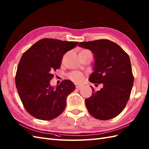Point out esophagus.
Masks as SVG:
<instances>
[{"mask_svg": "<svg viewBox=\"0 0 149 149\" xmlns=\"http://www.w3.org/2000/svg\"><path fill=\"white\" fill-rule=\"evenodd\" d=\"M75 87H76L77 90H81L82 87H83V86H82V85H80V84H75Z\"/></svg>", "mask_w": 149, "mask_h": 149, "instance_id": "34e87169", "label": "esophagus"}]
</instances>
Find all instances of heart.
Instances as JSON below:
<instances>
[{
  "label": "heart",
  "mask_w": 149,
  "mask_h": 149,
  "mask_svg": "<svg viewBox=\"0 0 149 149\" xmlns=\"http://www.w3.org/2000/svg\"><path fill=\"white\" fill-rule=\"evenodd\" d=\"M89 52L90 51L88 50L84 49L82 50L79 52V54H85ZM68 76L70 79H71L72 81L74 82H76V83H81V82L83 81L84 79V75L83 73H81L80 72H72L70 73Z\"/></svg>",
  "instance_id": "obj_1"
}]
</instances>
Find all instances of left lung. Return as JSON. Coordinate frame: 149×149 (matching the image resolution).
<instances>
[{
  "label": "left lung",
  "instance_id": "1",
  "mask_svg": "<svg viewBox=\"0 0 149 149\" xmlns=\"http://www.w3.org/2000/svg\"><path fill=\"white\" fill-rule=\"evenodd\" d=\"M79 47L90 50L94 55L93 72L89 81L103 84L100 90L95 91L85 100L91 116L99 120L115 118L127 104L134 83L129 56L116 43L108 40L80 42Z\"/></svg>",
  "mask_w": 149,
  "mask_h": 149
}]
</instances>
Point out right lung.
Masks as SVG:
<instances>
[{
	"label": "right lung",
	"instance_id": "right-lung-1",
	"mask_svg": "<svg viewBox=\"0 0 149 149\" xmlns=\"http://www.w3.org/2000/svg\"><path fill=\"white\" fill-rule=\"evenodd\" d=\"M77 44L43 38L22 55L16 74V86L25 109L34 118L50 120L64 111L66 97L75 90V84L66 79L54 87L50 81L53 72L61 66L65 54Z\"/></svg>",
	"mask_w": 149,
	"mask_h": 149
}]
</instances>
